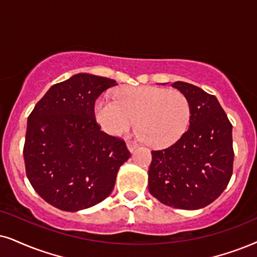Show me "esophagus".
Listing matches in <instances>:
<instances>
[{
	"instance_id": "34e87169",
	"label": "esophagus",
	"mask_w": 257,
	"mask_h": 257,
	"mask_svg": "<svg viewBox=\"0 0 257 257\" xmlns=\"http://www.w3.org/2000/svg\"><path fill=\"white\" fill-rule=\"evenodd\" d=\"M126 147H128V149H129V152L131 153H133L136 149V145H134L133 144V142H131V141H128L126 142Z\"/></svg>"
}]
</instances>
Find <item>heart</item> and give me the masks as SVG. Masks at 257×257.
Masks as SVG:
<instances>
[{"mask_svg":"<svg viewBox=\"0 0 257 257\" xmlns=\"http://www.w3.org/2000/svg\"><path fill=\"white\" fill-rule=\"evenodd\" d=\"M116 99L103 96L95 104V117L109 135H119L135 123V136L153 146L173 145L187 131L191 104L180 91L157 86L128 87Z\"/></svg>","mask_w":257,"mask_h":257,"instance_id":"b5f03b06","label":"heart"}]
</instances>
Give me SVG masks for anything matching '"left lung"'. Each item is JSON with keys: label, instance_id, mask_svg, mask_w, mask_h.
<instances>
[{"label": "left lung", "instance_id": "8db88e82", "mask_svg": "<svg viewBox=\"0 0 257 257\" xmlns=\"http://www.w3.org/2000/svg\"><path fill=\"white\" fill-rule=\"evenodd\" d=\"M172 86L190 102V126L171 147L152 152L148 188L167 206L201 209L222 194L232 175V125L213 95L185 82Z\"/></svg>", "mask_w": 257, "mask_h": 257}]
</instances>
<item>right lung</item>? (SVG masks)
Wrapping results in <instances>:
<instances>
[{"label":"right lung","mask_w":257,"mask_h":257,"mask_svg":"<svg viewBox=\"0 0 257 257\" xmlns=\"http://www.w3.org/2000/svg\"><path fill=\"white\" fill-rule=\"evenodd\" d=\"M116 85L105 77L74 74L51 86L29 115L26 174L35 192L52 206L76 212L111 193L131 153L123 140L100 131L95 102Z\"/></svg>","instance_id":"right-lung-1"}]
</instances>
